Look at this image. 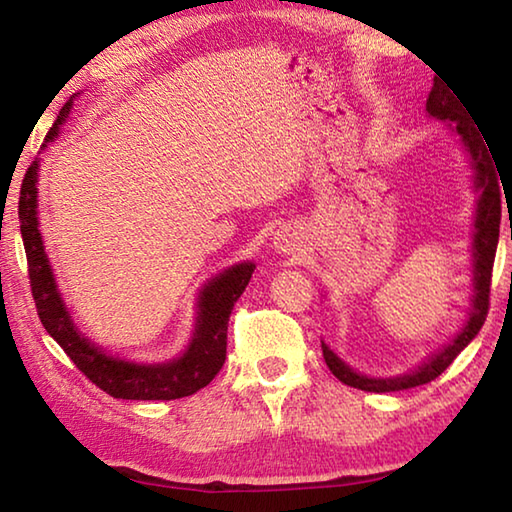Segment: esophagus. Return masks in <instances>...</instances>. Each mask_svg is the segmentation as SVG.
Returning <instances> with one entry per match:
<instances>
[{
  "instance_id": "34e87169",
  "label": "esophagus",
  "mask_w": 512,
  "mask_h": 512,
  "mask_svg": "<svg viewBox=\"0 0 512 512\" xmlns=\"http://www.w3.org/2000/svg\"><path fill=\"white\" fill-rule=\"evenodd\" d=\"M273 246L280 250V253H284V255H291V253H298V246H300V241H298V237L293 235V232H289V230H282V232H277V235L273 237Z\"/></svg>"
}]
</instances>
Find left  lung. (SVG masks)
Masks as SVG:
<instances>
[{
	"mask_svg": "<svg viewBox=\"0 0 512 512\" xmlns=\"http://www.w3.org/2000/svg\"><path fill=\"white\" fill-rule=\"evenodd\" d=\"M427 115L431 119L445 121L449 131H452L458 142H461L463 151L467 155L472 169V189L476 194L474 214H472V241H470V257H472V298L470 307H467V316L458 332L438 350L427 354L418 366L409 372H400V375L391 377H375L366 375V372L354 370L348 361L341 359L325 341L323 343V357L327 368L332 375L348 384L352 388L368 393H393V391H406V388H415L443 375L449 363H452L458 354H461L472 339L479 334V329L485 323L490 305V277H492V264H495L497 241H499V221H501V192H499V178L495 171V158L488 142H483L479 133V126L467 121L463 108L458 106L454 97H449L443 83H433L427 99Z\"/></svg>",
	"mask_w": 512,
	"mask_h": 512,
	"instance_id": "8db88e82",
	"label": "left lung"
}]
</instances>
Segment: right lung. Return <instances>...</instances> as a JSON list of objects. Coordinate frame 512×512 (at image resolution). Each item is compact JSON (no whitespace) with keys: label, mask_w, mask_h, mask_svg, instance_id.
<instances>
[{"label":"right lung","mask_w":512,"mask_h":512,"mask_svg":"<svg viewBox=\"0 0 512 512\" xmlns=\"http://www.w3.org/2000/svg\"><path fill=\"white\" fill-rule=\"evenodd\" d=\"M76 97L79 92L58 112L40 151H45L49 142L60 135ZM38 176L40 158L33 160L20 189V230L24 250H27L31 293L36 300L40 323L45 325L51 339L67 352V357L92 384L117 400H178L210 384L225 363L230 311L246 291L255 262L244 259V262L225 266L198 289L192 336L178 357L167 361H131L117 357L81 332L58 289L56 273L51 268L40 232Z\"/></svg>","instance_id":"right-lung-1"}]
</instances>
